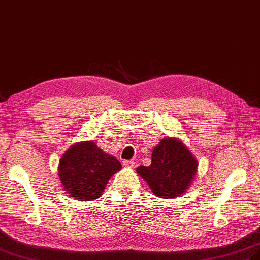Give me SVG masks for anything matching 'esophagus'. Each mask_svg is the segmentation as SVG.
I'll return each mask as SVG.
<instances>
[{
	"label": "esophagus",
	"instance_id": "esophagus-1",
	"mask_svg": "<svg viewBox=\"0 0 260 260\" xmlns=\"http://www.w3.org/2000/svg\"><path fill=\"white\" fill-rule=\"evenodd\" d=\"M123 164L125 168H134L135 161H133V159H126V161L123 162Z\"/></svg>",
	"mask_w": 260,
	"mask_h": 260
}]
</instances>
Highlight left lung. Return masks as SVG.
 <instances>
[{
  "mask_svg": "<svg viewBox=\"0 0 260 260\" xmlns=\"http://www.w3.org/2000/svg\"><path fill=\"white\" fill-rule=\"evenodd\" d=\"M197 168V159L183 143L163 139L153 150L151 165H141L136 171L154 194L169 199L183 194L196 175Z\"/></svg>",
  "mask_w": 260,
  "mask_h": 260,
  "instance_id": "left-lung-1",
  "label": "left lung"
}]
</instances>
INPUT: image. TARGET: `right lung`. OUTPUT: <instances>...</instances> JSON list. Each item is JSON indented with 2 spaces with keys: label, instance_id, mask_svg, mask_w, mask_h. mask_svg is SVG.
<instances>
[{
  "label": "right lung",
  "instance_id": "add662e5",
  "mask_svg": "<svg viewBox=\"0 0 260 260\" xmlns=\"http://www.w3.org/2000/svg\"><path fill=\"white\" fill-rule=\"evenodd\" d=\"M120 169L117 158L85 141L71 146L60 158L59 178L68 194L90 201L102 196L110 176Z\"/></svg>",
  "mask_w": 260,
  "mask_h": 260
}]
</instances>
